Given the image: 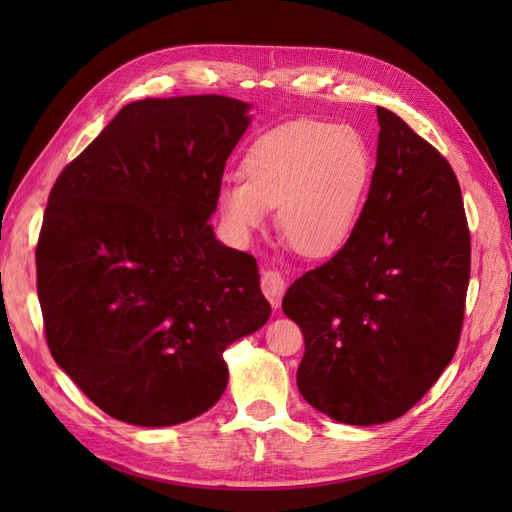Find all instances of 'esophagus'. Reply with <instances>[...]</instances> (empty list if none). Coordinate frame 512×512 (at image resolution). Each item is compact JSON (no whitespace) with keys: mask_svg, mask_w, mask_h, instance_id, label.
Masks as SVG:
<instances>
[{"mask_svg":"<svg viewBox=\"0 0 512 512\" xmlns=\"http://www.w3.org/2000/svg\"><path fill=\"white\" fill-rule=\"evenodd\" d=\"M260 288H262V292H265V297L269 299V303L273 307H277V305H280V301H282L284 290H286V282H284V277H282L280 271L269 269V271L262 273Z\"/></svg>","mask_w":512,"mask_h":512,"instance_id":"1","label":"esophagus"}]
</instances>
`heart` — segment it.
Here are the masks:
<instances>
[{"instance_id":"1","label":"heart","mask_w":512,"mask_h":512,"mask_svg":"<svg viewBox=\"0 0 512 512\" xmlns=\"http://www.w3.org/2000/svg\"><path fill=\"white\" fill-rule=\"evenodd\" d=\"M371 151L346 126L316 119L286 121L247 149L243 177L218 192L230 237L247 243L277 207V230L294 252L331 256L359 224L371 183Z\"/></svg>"}]
</instances>
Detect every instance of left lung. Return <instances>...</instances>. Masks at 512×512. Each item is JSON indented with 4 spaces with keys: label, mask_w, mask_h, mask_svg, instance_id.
I'll return each instance as SVG.
<instances>
[{
    "label": "left lung",
    "mask_w": 512,
    "mask_h": 512,
    "mask_svg": "<svg viewBox=\"0 0 512 512\" xmlns=\"http://www.w3.org/2000/svg\"><path fill=\"white\" fill-rule=\"evenodd\" d=\"M378 156L352 237L288 288L303 399L346 425L406 414L453 361L470 280L459 181L436 147L378 106Z\"/></svg>",
    "instance_id": "8db88e82"
}]
</instances>
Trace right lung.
<instances>
[{"mask_svg": "<svg viewBox=\"0 0 512 512\" xmlns=\"http://www.w3.org/2000/svg\"><path fill=\"white\" fill-rule=\"evenodd\" d=\"M247 113L226 96L132 102L53 185L36 247L46 344L117 421L207 412L228 384L224 350L271 316L256 258L209 224Z\"/></svg>", "mask_w": 512, "mask_h": 512, "instance_id": "right-lung-1", "label": "right lung"}]
</instances>
